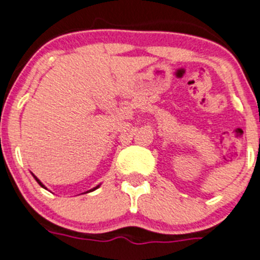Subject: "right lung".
Segmentation results:
<instances>
[{
    "instance_id": "add662e5",
    "label": "right lung",
    "mask_w": 260,
    "mask_h": 260,
    "mask_svg": "<svg viewBox=\"0 0 260 260\" xmlns=\"http://www.w3.org/2000/svg\"><path fill=\"white\" fill-rule=\"evenodd\" d=\"M35 178H36V181H37V182H38V183H40V185H41V186H42V187H43V188H45V186H43V185H42V183H41V181H40V179H38V178H37V177H36V176H35ZM97 187H99V186H97ZM97 187L92 188V190H89V191H94V190H96V188H97Z\"/></svg>"
}]
</instances>
